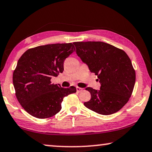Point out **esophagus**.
<instances>
[{
  "instance_id": "1",
  "label": "esophagus",
  "mask_w": 152,
  "mask_h": 152,
  "mask_svg": "<svg viewBox=\"0 0 152 152\" xmlns=\"http://www.w3.org/2000/svg\"><path fill=\"white\" fill-rule=\"evenodd\" d=\"M76 90L77 92H80L83 91V88H80V87H76Z\"/></svg>"
}]
</instances>
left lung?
<instances>
[{
	"instance_id": "8db88e82",
	"label": "left lung",
	"mask_w": 152,
	"mask_h": 152,
	"mask_svg": "<svg viewBox=\"0 0 152 152\" xmlns=\"http://www.w3.org/2000/svg\"><path fill=\"white\" fill-rule=\"evenodd\" d=\"M76 53L90 71L98 77L99 91L87 88L91 99L83 104L87 108L110 115L120 110L132 94L136 72L124 50L103 42H75Z\"/></svg>"
}]
</instances>
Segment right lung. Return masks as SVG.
<instances>
[{
    "label": "right lung",
    "mask_w": 152,
    "mask_h": 152,
    "mask_svg": "<svg viewBox=\"0 0 152 152\" xmlns=\"http://www.w3.org/2000/svg\"><path fill=\"white\" fill-rule=\"evenodd\" d=\"M75 48L72 43L52 44L28 49L18 61L13 73L16 98L31 115L47 118L61 110L64 98L76 88H61L50 80L64 71L66 58Z\"/></svg>",
    "instance_id": "add662e5"
}]
</instances>
